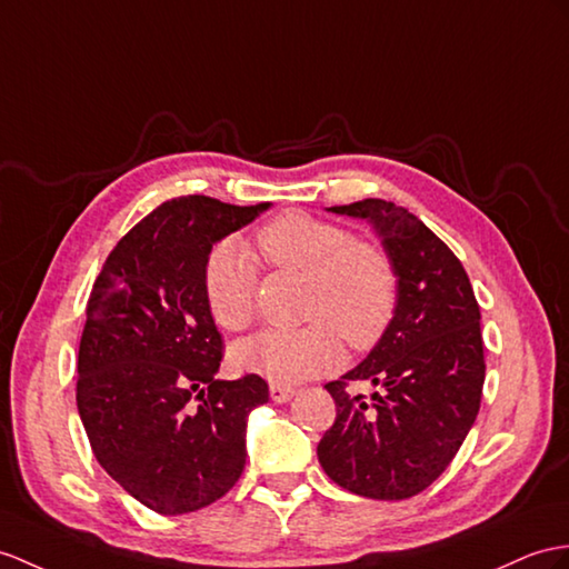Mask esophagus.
<instances>
[{"label": "esophagus", "instance_id": "34e87169", "mask_svg": "<svg viewBox=\"0 0 569 569\" xmlns=\"http://www.w3.org/2000/svg\"><path fill=\"white\" fill-rule=\"evenodd\" d=\"M295 393L297 391L289 389V386H284V383H270V398L274 400V403H287V400Z\"/></svg>", "mask_w": 569, "mask_h": 569}]
</instances>
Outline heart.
<instances>
[{"mask_svg": "<svg viewBox=\"0 0 569 569\" xmlns=\"http://www.w3.org/2000/svg\"><path fill=\"white\" fill-rule=\"evenodd\" d=\"M256 248L274 272L301 277L297 330H262L233 350L239 369L272 383H299L342 362V341L369 350L391 328L398 309V270L377 241L352 239L336 221L287 212L256 231ZM207 311L224 330H243L258 311V270L241 243L212 246L202 268Z\"/></svg>", "mask_w": 569, "mask_h": 569, "instance_id": "1", "label": "heart"}]
</instances>
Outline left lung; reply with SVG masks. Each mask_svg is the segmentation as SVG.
<instances>
[{"label": "left lung", "mask_w": 569, "mask_h": 569, "mask_svg": "<svg viewBox=\"0 0 569 569\" xmlns=\"http://www.w3.org/2000/svg\"><path fill=\"white\" fill-rule=\"evenodd\" d=\"M330 212L379 231L398 270V309L365 362L326 383L338 415L318 441V461L355 495L406 500L445 473L476 422L485 381L480 307L461 260L406 207L367 198ZM352 380L380 391L371 401L352 397Z\"/></svg>", "instance_id": "obj_1"}]
</instances>
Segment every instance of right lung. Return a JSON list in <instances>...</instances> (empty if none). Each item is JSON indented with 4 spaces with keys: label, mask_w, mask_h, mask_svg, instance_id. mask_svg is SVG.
Instances as JSON below:
<instances>
[{
    "label": "right lung",
    "mask_w": 569,
    "mask_h": 569,
    "mask_svg": "<svg viewBox=\"0 0 569 569\" xmlns=\"http://www.w3.org/2000/svg\"><path fill=\"white\" fill-rule=\"evenodd\" d=\"M270 202L173 198L108 253L87 303L77 408L96 461L137 502L188 515L224 497L246 466V420L268 403L258 373L219 381L224 340L207 311L212 246Z\"/></svg>",
    "instance_id": "right-lung-1"
}]
</instances>
